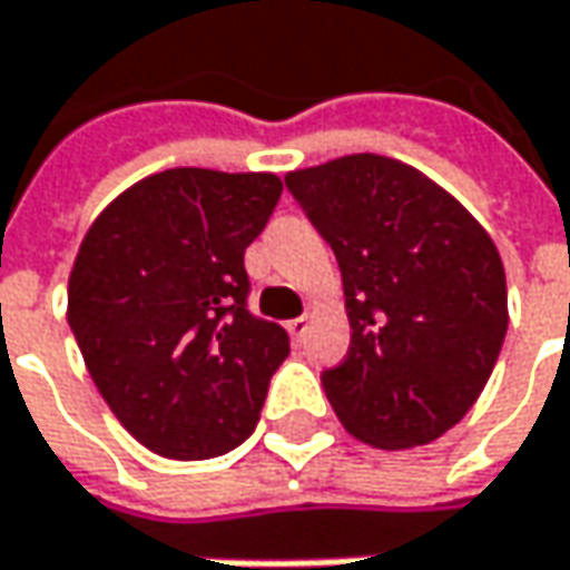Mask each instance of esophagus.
I'll return each instance as SVG.
<instances>
[{
	"instance_id": "esophagus-1",
	"label": "esophagus",
	"mask_w": 570,
	"mask_h": 570,
	"mask_svg": "<svg viewBox=\"0 0 570 570\" xmlns=\"http://www.w3.org/2000/svg\"><path fill=\"white\" fill-rule=\"evenodd\" d=\"M286 328H289V335L296 338V342H303V335H306V328H309V316H296L286 322Z\"/></svg>"
}]
</instances>
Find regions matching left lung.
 <instances>
[{
	"label": "left lung",
	"instance_id": "1",
	"mask_svg": "<svg viewBox=\"0 0 570 570\" xmlns=\"http://www.w3.org/2000/svg\"><path fill=\"white\" fill-rule=\"evenodd\" d=\"M284 184L342 267L352 348L322 371L332 410L377 449L435 442L474 406L507 338L497 245L390 157H338Z\"/></svg>",
	"mask_w": 570,
	"mask_h": 570
}]
</instances>
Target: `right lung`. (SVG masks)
<instances>
[{"instance_id":"1","label":"right lung","mask_w":570,"mask_h":570,"mask_svg":"<svg viewBox=\"0 0 570 570\" xmlns=\"http://www.w3.org/2000/svg\"><path fill=\"white\" fill-rule=\"evenodd\" d=\"M281 193L274 174L177 167L86 232L67 318L102 400L151 452L216 458L257 425L289 335L248 309L245 248Z\"/></svg>"}]
</instances>
